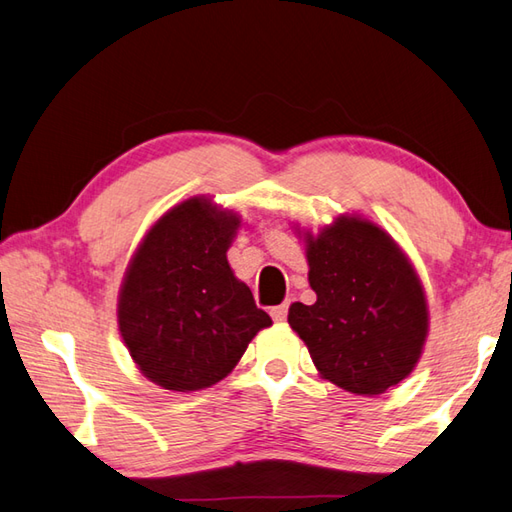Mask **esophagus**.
Listing matches in <instances>:
<instances>
[{
	"label": "esophagus",
	"mask_w": 512,
	"mask_h": 512,
	"mask_svg": "<svg viewBox=\"0 0 512 512\" xmlns=\"http://www.w3.org/2000/svg\"><path fill=\"white\" fill-rule=\"evenodd\" d=\"M286 315H288V302L279 304V306H275V308H270V317H273L275 322H284Z\"/></svg>",
	"instance_id": "esophagus-1"
}]
</instances>
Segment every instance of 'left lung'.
<instances>
[{"label": "left lung", "instance_id": "left-lung-1", "mask_svg": "<svg viewBox=\"0 0 512 512\" xmlns=\"http://www.w3.org/2000/svg\"><path fill=\"white\" fill-rule=\"evenodd\" d=\"M308 282L317 302H295L288 324L319 375L355 395H382L422 357L428 304L410 259L386 230L339 215L306 230Z\"/></svg>", "mask_w": 512, "mask_h": 512}]
</instances>
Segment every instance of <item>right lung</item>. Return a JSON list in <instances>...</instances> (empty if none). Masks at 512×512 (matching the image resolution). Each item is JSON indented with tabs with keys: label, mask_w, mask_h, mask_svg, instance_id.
<instances>
[{
	"label": "right lung",
	"mask_w": 512,
	"mask_h": 512,
	"mask_svg": "<svg viewBox=\"0 0 512 512\" xmlns=\"http://www.w3.org/2000/svg\"><path fill=\"white\" fill-rule=\"evenodd\" d=\"M237 213L190 197L150 226L119 288L117 324L144 377L175 393L213 386L273 324L226 259Z\"/></svg>",
	"instance_id": "obj_1"
}]
</instances>
